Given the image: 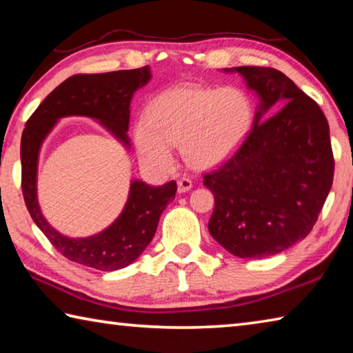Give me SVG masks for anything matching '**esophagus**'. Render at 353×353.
Instances as JSON below:
<instances>
[{"label": "esophagus", "instance_id": "1", "mask_svg": "<svg viewBox=\"0 0 353 353\" xmlns=\"http://www.w3.org/2000/svg\"><path fill=\"white\" fill-rule=\"evenodd\" d=\"M191 188H193V182H191L190 179H187V177H183V179H181V181L177 182L179 193H187V191H190Z\"/></svg>", "mask_w": 353, "mask_h": 353}]
</instances>
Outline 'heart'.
Listing matches in <instances>:
<instances>
[{
  "label": "heart",
  "instance_id": "heart-1",
  "mask_svg": "<svg viewBox=\"0 0 353 353\" xmlns=\"http://www.w3.org/2000/svg\"><path fill=\"white\" fill-rule=\"evenodd\" d=\"M254 117L252 99L240 87L183 83L151 101L146 121L135 126V146L141 162L155 170L171 168L172 146L177 145L191 166L212 168L241 148Z\"/></svg>",
  "mask_w": 353,
  "mask_h": 353
}]
</instances>
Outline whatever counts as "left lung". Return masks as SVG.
<instances>
[{
    "mask_svg": "<svg viewBox=\"0 0 353 353\" xmlns=\"http://www.w3.org/2000/svg\"><path fill=\"white\" fill-rule=\"evenodd\" d=\"M224 71L243 76L259 107L241 148L204 174L214 196L208 230L235 256L263 259L303 240L318 221L333 182L330 129L321 107L282 71Z\"/></svg>",
    "mask_w": 353,
    "mask_h": 353,
    "instance_id": "1",
    "label": "left lung"
}]
</instances>
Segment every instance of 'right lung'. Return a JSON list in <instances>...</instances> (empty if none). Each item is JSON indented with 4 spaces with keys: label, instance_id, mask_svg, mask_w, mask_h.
Wrapping results in <instances>:
<instances>
[{
    "label": "right lung",
    "instance_id": "obj_1",
    "mask_svg": "<svg viewBox=\"0 0 353 353\" xmlns=\"http://www.w3.org/2000/svg\"><path fill=\"white\" fill-rule=\"evenodd\" d=\"M151 79L149 67L101 74H74L45 98L26 121L21 135V190L29 214L50 243L68 259L99 271H117L141 255L154 238L160 214L176 198L174 181L162 187L130 182L129 198L119 216L97 235L68 238L48 224L37 201V165L41 143L63 117H90L129 148L130 101Z\"/></svg>",
    "mask_w": 353,
    "mask_h": 353
}]
</instances>
